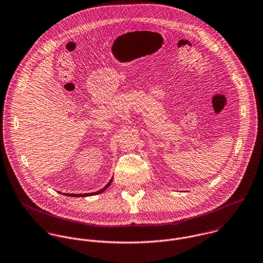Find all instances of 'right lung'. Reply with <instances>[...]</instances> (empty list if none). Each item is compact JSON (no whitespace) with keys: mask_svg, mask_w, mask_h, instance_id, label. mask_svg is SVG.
<instances>
[{"mask_svg":"<svg viewBox=\"0 0 263 263\" xmlns=\"http://www.w3.org/2000/svg\"><path fill=\"white\" fill-rule=\"evenodd\" d=\"M112 178H114V177H112ZM112 178L110 179V181H109L101 190H98L97 192L85 193V194H68V193H62V194L65 195V196H68V197H87V196H95V195H97V194H100V193L105 191V190L110 186V184H111V182H112ZM58 193H60V192H58Z\"/></svg>","mask_w":263,"mask_h":263,"instance_id":"1","label":"right lung"}]
</instances>
